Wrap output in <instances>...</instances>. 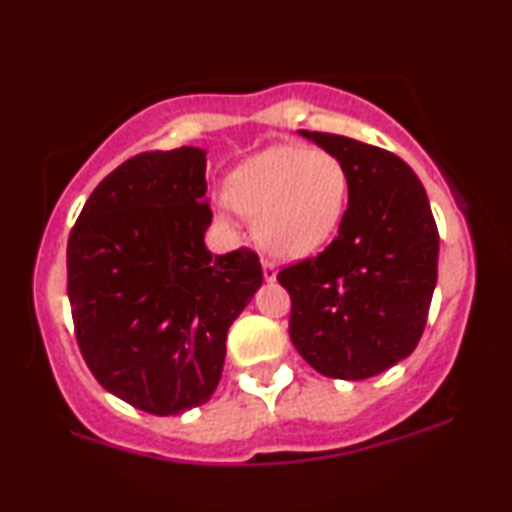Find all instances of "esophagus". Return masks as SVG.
Wrapping results in <instances>:
<instances>
[{
	"label": "esophagus",
	"mask_w": 512,
	"mask_h": 512,
	"mask_svg": "<svg viewBox=\"0 0 512 512\" xmlns=\"http://www.w3.org/2000/svg\"><path fill=\"white\" fill-rule=\"evenodd\" d=\"M262 272H264V281H274L276 279V272H279V269H276L274 262L264 260L262 262Z\"/></svg>",
	"instance_id": "esophagus-1"
}]
</instances>
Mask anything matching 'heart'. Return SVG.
Instances as JSON below:
<instances>
[{"label":"heart","instance_id":"heart-1","mask_svg":"<svg viewBox=\"0 0 512 512\" xmlns=\"http://www.w3.org/2000/svg\"><path fill=\"white\" fill-rule=\"evenodd\" d=\"M228 204L255 221L262 248L301 260L332 240L344 219L349 175L325 149L269 146L231 173Z\"/></svg>","mask_w":512,"mask_h":512}]
</instances>
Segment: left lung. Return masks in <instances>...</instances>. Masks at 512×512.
<instances>
[{"mask_svg": "<svg viewBox=\"0 0 512 512\" xmlns=\"http://www.w3.org/2000/svg\"><path fill=\"white\" fill-rule=\"evenodd\" d=\"M301 134L342 161L349 207L320 255L276 276L291 296V342L317 373L366 380L424 334L438 281L436 219L399 156L339 134Z\"/></svg>", "mask_w": 512, "mask_h": 512, "instance_id": "1", "label": "left lung"}]
</instances>
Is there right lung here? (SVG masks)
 Wrapping results in <instances>:
<instances>
[{
	"label": "right lung",
	"mask_w": 512,
	"mask_h": 512,
	"mask_svg": "<svg viewBox=\"0 0 512 512\" xmlns=\"http://www.w3.org/2000/svg\"><path fill=\"white\" fill-rule=\"evenodd\" d=\"M207 151H149L117 166L67 243V293L86 366L156 416L209 402L226 334L262 286L248 248L211 255Z\"/></svg>",
	"instance_id": "obj_1"
}]
</instances>
